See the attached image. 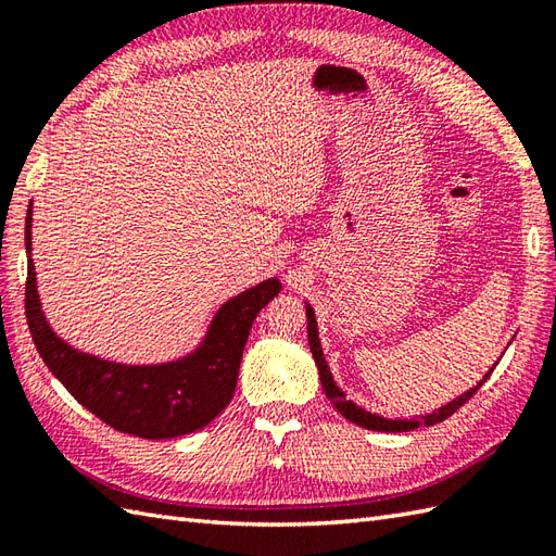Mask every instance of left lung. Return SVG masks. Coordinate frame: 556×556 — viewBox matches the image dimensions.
I'll return each mask as SVG.
<instances>
[{"mask_svg":"<svg viewBox=\"0 0 556 556\" xmlns=\"http://www.w3.org/2000/svg\"><path fill=\"white\" fill-rule=\"evenodd\" d=\"M305 315H308V344H311V351H313V358L317 363V370H320V382H323V389L327 399L332 401L334 408L341 413V416L349 418L351 422L361 425V428H368V430H377V432H406V430H413V428H420V425H425V428H430V425H437L446 420L448 416H454V413L466 404L468 399H473V394L478 392V389L482 387V382L488 380V377L492 375V370L482 377V382L473 389H468L466 394H460L458 399H454L452 404L442 406L440 410H432L428 413V416H420L418 420H387V418H380V416H372V413L363 410L361 406L353 404V401L346 399V394L341 392V389L334 384L332 380V372H329L327 368V361H325V353H323V346H320V339H317V325H315V313L313 308H305Z\"/></svg>","mask_w":556,"mask_h":556,"instance_id":"8db88e82","label":"left lung"}]
</instances>
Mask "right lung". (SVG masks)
I'll list each match as a JSON object with an SVG mask.
<instances>
[{
    "instance_id": "obj_1",
    "label": "right lung",
    "mask_w": 556,
    "mask_h": 556,
    "mask_svg": "<svg viewBox=\"0 0 556 556\" xmlns=\"http://www.w3.org/2000/svg\"><path fill=\"white\" fill-rule=\"evenodd\" d=\"M30 215L28 207L26 317L35 349L71 396L110 428L143 440H169L215 420L233 396L255 315L281 291L279 281L267 279L224 303L212 320L205 344L179 363L131 368L100 361L64 344L45 320L30 260Z\"/></svg>"
}]
</instances>
